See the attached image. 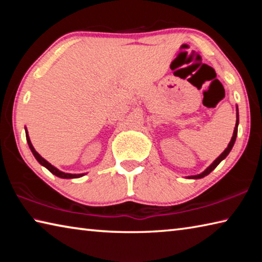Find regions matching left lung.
<instances>
[{
	"label": "left lung",
	"instance_id": "obj_1",
	"mask_svg": "<svg viewBox=\"0 0 262 262\" xmlns=\"http://www.w3.org/2000/svg\"><path fill=\"white\" fill-rule=\"evenodd\" d=\"M238 123H239V115H238V108H237V122H236V127H234V132H233V135H232V139H231V141H230V143H229V145H228V148L224 150L223 152H222L219 157H217L215 161H214V163L211 164V165L207 168V170H205L202 172L201 174H196V176H192V177H189L190 179H200V178H203V177H206V176H208L210 173V172L214 170V168L219 165V164L223 161V159L228 156L229 155V152L231 151V149H232V147H233V144H234V142H236V137H237V133H238Z\"/></svg>",
	"mask_w": 262,
	"mask_h": 262
}]
</instances>
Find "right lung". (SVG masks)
<instances>
[{"label":"right lung","instance_id":"1","mask_svg":"<svg viewBox=\"0 0 262 262\" xmlns=\"http://www.w3.org/2000/svg\"><path fill=\"white\" fill-rule=\"evenodd\" d=\"M26 141H28L29 147H30V149H31V151H32L33 156L35 157V159H37V161H38L39 163H40L42 166H45L48 171H51L53 174H55L56 177H60V178H66V179L79 178V177L84 176V174H70V173H64V172H61L60 170H57V168L53 166L51 163H48V162L46 161V159H43V158L40 156V155H39V154L34 150L33 145H32V143H31V141H30V137H29V135H28V132H26Z\"/></svg>","mask_w":262,"mask_h":262}]
</instances>
